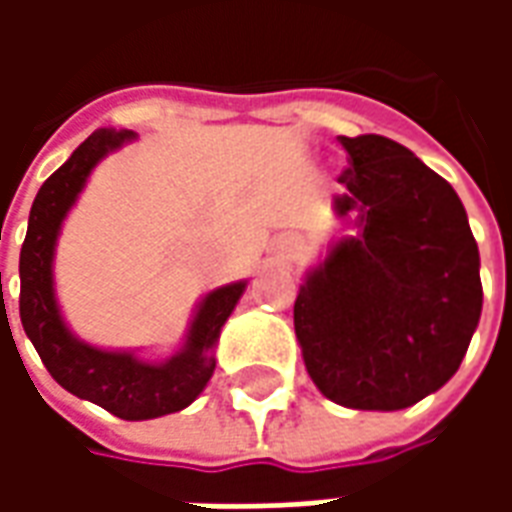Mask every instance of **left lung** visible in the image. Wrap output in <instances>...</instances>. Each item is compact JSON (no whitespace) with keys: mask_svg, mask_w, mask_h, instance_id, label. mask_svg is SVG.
Instances as JSON below:
<instances>
[{"mask_svg":"<svg viewBox=\"0 0 512 512\" xmlns=\"http://www.w3.org/2000/svg\"><path fill=\"white\" fill-rule=\"evenodd\" d=\"M340 145L332 208L348 235L301 282L296 340L329 400L400 411L458 373L483 312L480 252L461 197L408 147L378 134Z\"/></svg>","mask_w":512,"mask_h":512,"instance_id":"left-lung-1","label":"left lung"}]
</instances>
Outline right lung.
<instances>
[{
	"label": "right lung",
	"mask_w": 512,
	"mask_h": 512,
	"mask_svg": "<svg viewBox=\"0 0 512 512\" xmlns=\"http://www.w3.org/2000/svg\"><path fill=\"white\" fill-rule=\"evenodd\" d=\"M134 131L98 128L76 147L71 158L40 186L29 211V227L18 274H21V323L51 378L71 395L90 400L120 419H156L191 406L216 370L213 345L222 334L246 279L211 290L197 304L180 351L164 362H147L134 351H106L84 343L68 329L54 293V252L62 222L87 178L109 153L134 142Z\"/></svg>",
	"instance_id": "right-lung-1"
}]
</instances>
